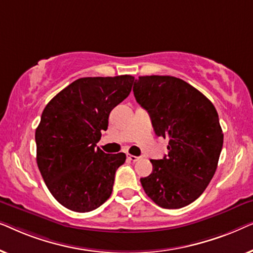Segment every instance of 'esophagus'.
Returning a JSON list of instances; mask_svg holds the SVG:
<instances>
[{"instance_id":"34e87169","label":"esophagus","mask_w":253,"mask_h":253,"mask_svg":"<svg viewBox=\"0 0 253 253\" xmlns=\"http://www.w3.org/2000/svg\"><path fill=\"white\" fill-rule=\"evenodd\" d=\"M127 159H129L130 161H133V162H136V161H138L139 160V157H136V155H131V154H129L127 155Z\"/></svg>"}]
</instances>
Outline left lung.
Wrapping results in <instances>:
<instances>
[{"label": "left lung", "mask_w": 253, "mask_h": 253, "mask_svg": "<svg viewBox=\"0 0 253 253\" xmlns=\"http://www.w3.org/2000/svg\"><path fill=\"white\" fill-rule=\"evenodd\" d=\"M133 94L147 110L154 132L169 138L168 155L151 160L140 178L144 191L164 209H181L200 197L215 174L223 145L213 103L188 83L171 76H141Z\"/></svg>", "instance_id": "left-lung-1"}]
</instances>
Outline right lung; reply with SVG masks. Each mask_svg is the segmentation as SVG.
Masks as SVG:
<instances>
[{"label": "right lung", "mask_w": 253, "mask_h": 253, "mask_svg": "<svg viewBox=\"0 0 253 253\" xmlns=\"http://www.w3.org/2000/svg\"><path fill=\"white\" fill-rule=\"evenodd\" d=\"M133 81L130 75L79 78L44 107L36 130L37 164L48 190L68 210L89 212L112 195L126 157L95 146Z\"/></svg>", "instance_id": "right-lung-1"}]
</instances>
